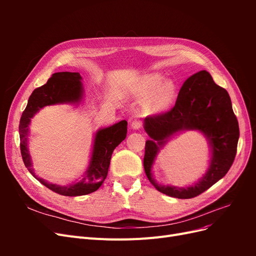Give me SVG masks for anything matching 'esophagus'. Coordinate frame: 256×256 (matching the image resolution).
<instances>
[{
    "label": "esophagus",
    "mask_w": 256,
    "mask_h": 256,
    "mask_svg": "<svg viewBox=\"0 0 256 256\" xmlns=\"http://www.w3.org/2000/svg\"><path fill=\"white\" fill-rule=\"evenodd\" d=\"M141 127H142V122L140 120H132V122H131V128H132L134 130H138Z\"/></svg>",
    "instance_id": "1"
}]
</instances>
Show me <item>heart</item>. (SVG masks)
I'll list each match as a JSON object with an SVG mask.
<instances>
[{"label":"heart","mask_w":256,"mask_h":256,"mask_svg":"<svg viewBox=\"0 0 256 256\" xmlns=\"http://www.w3.org/2000/svg\"><path fill=\"white\" fill-rule=\"evenodd\" d=\"M164 76L160 74H150L144 76L138 86V94L148 96L146 109L152 113L164 111L172 104L176 95L175 84L170 81H164Z\"/></svg>","instance_id":"heart-1"}]
</instances>
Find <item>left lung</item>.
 Listing matches in <instances>:
<instances>
[{"label":"left lung","mask_w":256,"mask_h":256,"mask_svg":"<svg viewBox=\"0 0 256 256\" xmlns=\"http://www.w3.org/2000/svg\"><path fill=\"white\" fill-rule=\"evenodd\" d=\"M144 129L150 138L145 143L146 176L154 188L168 196H198L226 176L236 156L239 127L230 95L214 82L210 74L206 70L198 72L186 80L173 109L146 118ZM188 130L202 133L211 147V160L206 173L187 188L159 184L152 175L154 160L170 138Z\"/></svg>","instance_id":"8db88e82"}]
</instances>
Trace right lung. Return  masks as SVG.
<instances>
[{
  "label": "right lung",
  "instance_id": "1",
  "mask_svg": "<svg viewBox=\"0 0 256 256\" xmlns=\"http://www.w3.org/2000/svg\"><path fill=\"white\" fill-rule=\"evenodd\" d=\"M82 76L79 72H56L42 86L34 90L30 96L28 106L20 118V150L21 156L30 173L44 186L64 196H80L99 189L109 171L112 152L127 136V122L120 120L112 126L97 130L94 138L88 166L81 180L65 186L51 184L38 177L33 168V161L28 150L30 124L36 113L42 108L54 104L79 106L84 96Z\"/></svg>",
  "mask_w": 256,
  "mask_h": 256
}]
</instances>
